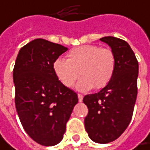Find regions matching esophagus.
Returning <instances> with one entry per match:
<instances>
[{"label": "esophagus", "mask_w": 150, "mask_h": 150, "mask_svg": "<svg viewBox=\"0 0 150 150\" xmlns=\"http://www.w3.org/2000/svg\"><path fill=\"white\" fill-rule=\"evenodd\" d=\"M83 99V96L81 95V94H78V100H79V102H82Z\"/></svg>", "instance_id": "1"}]
</instances>
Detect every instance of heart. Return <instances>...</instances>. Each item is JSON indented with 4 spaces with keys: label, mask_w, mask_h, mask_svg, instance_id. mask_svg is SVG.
I'll list each match as a JSON object with an SVG mask.
<instances>
[{
    "label": "heart",
    "mask_w": 150,
    "mask_h": 150,
    "mask_svg": "<svg viewBox=\"0 0 150 150\" xmlns=\"http://www.w3.org/2000/svg\"><path fill=\"white\" fill-rule=\"evenodd\" d=\"M67 59H56L52 71L58 80L67 88L74 86L79 76H83L76 84L80 91H87L93 87L97 90L105 87L112 80L115 68L116 57L109 48L95 45H85L71 49Z\"/></svg>",
    "instance_id": "b5f03b06"
}]
</instances>
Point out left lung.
I'll list each match as a JSON object with an SVG mask.
<instances>
[{
	"label": "left lung",
	"instance_id": "left-lung-1",
	"mask_svg": "<svg viewBox=\"0 0 150 150\" xmlns=\"http://www.w3.org/2000/svg\"><path fill=\"white\" fill-rule=\"evenodd\" d=\"M116 57V68L110 83L99 92L86 95L89 112L84 125L89 137L98 143L118 139L128 127L137 97L139 65L127 42L115 37L100 38Z\"/></svg>",
	"mask_w": 150,
	"mask_h": 150
}]
</instances>
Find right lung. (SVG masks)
<instances>
[{"instance_id": "add662e5", "label": "right lung", "mask_w": 150, "mask_h": 150, "mask_svg": "<svg viewBox=\"0 0 150 150\" xmlns=\"http://www.w3.org/2000/svg\"><path fill=\"white\" fill-rule=\"evenodd\" d=\"M67 47L43 38L23 46L16 57L13 80L15 104L28 135L43 146H54L62 139L77 94L55 76L52 63Z\"/></svg>"}]
</instances>
